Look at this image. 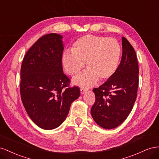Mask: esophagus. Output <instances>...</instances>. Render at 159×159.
Here are the masks:
<instances>
[{
    "label": "esophagus",
    "mask_w": 159,
    "mask_h": 159,
    "mask_svg": "<svg viewBox=\"0 0 159 159\" xmlns=\"http://www.w3.org/2000/svg\"><path fill=\"white\" fill-rule=\"evenodd\" d=\"M87 90H88V88L84 87H81L80 88V93L81 94H84L86 91H87Z\"/></svg>",
    "instance_id": "1"
}]
</instances>
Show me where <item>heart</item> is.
Here are the masks:
<instances>
[{
  "label": "heart",
  "mask_w": 159,
  "mask_h": 159,
  "mask_svg": "<svg viewBox=\"0 0 159 159\" xmlns=\"http://www.w3.org/2000/svg\"><path fill=\"white\" fill-rule=\"evenodd\" d=\"M62 55V63L68 75H79L87 62L89 70L77 76L75 82L90 86L98 80L105 81L115 73L121 54L119 43L113 38L87 34L77 39L71 48Z\"/></svg>",
  "instance_id": "heart-1"
}]
</instances>
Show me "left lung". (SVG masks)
<instances>
[{
  "instance_id": "8db88e82",
  "label": "left lung",
  "mask_w": 159,
  "mask_h": 159,
  "mask_svg": "<svg viewBox=\"0 0 159 159\" xmlns=\"http://www.w3.org/2000/svg\"><path fill=\"white\" fill-rule=\"evenodd\" d=\"M122 54L115 73L93 90L95 102L91 115L101 127H117L128 117L137 96L139 65L135 51L129 40L122 37Z\"/></svg>"
}]
</instances>
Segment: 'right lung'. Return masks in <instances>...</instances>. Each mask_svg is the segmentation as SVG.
I'll return each instance as SVG.
<instances>
[{"label":"right lung","instance_id":"1","mask_svg":"<svg viewBox=\"0 0 159 159\" xmlns=\"http://www.w3.org/2000/svg\"><path fill=\"white\" fill-rule=\"evenodd\" d=\"M62 38L56 33L40 37L26 52L20 69L22 102L31 120L46 130L64 122L80 94L79 87H69L70 80L63 72Z\"/></svg>","mask_w":159,"mask_h":159}]
</instances>
